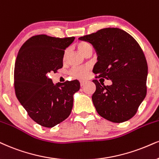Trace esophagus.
Instances as JSON below:
<instances>
[{"instance_id": "obj_1", "label": "esophagus", "mask_w": 159, "mask_h": 159, "mask_svg": "<svg viewBox=\"0 0 159 159\" xmlns=\"http://www.w3.org/2000/svg\"><path fill=\"white\" fill-rule=\"evenodd\" d=\"M80 86L82 87V86H83L86 83V81H83V80H81V81H80Z\"/></svg>"}]
</instances>
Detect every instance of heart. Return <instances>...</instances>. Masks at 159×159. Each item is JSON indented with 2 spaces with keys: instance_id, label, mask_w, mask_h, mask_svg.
I'll use <instances>...</instances> for the list:
<instances>
[{
  "instance_id": "b5f03b06",
  "label": "heart",
  "mask_w": 159,
  "mask_h": 159,
  "mask_svg": "<svg viewBox=\"0 0 159 159\" xmlns=\"http://www.w3.org/2000/svg\"><path fill=\"white\" fill-rule=\"evenodd\" d=\"M76 48H77L78 51L84 56L88 52H93V48H92L91 44H89L87 42H84V41H81V42L78 43L77 45H76ZM67 54L68 51L66 50L64 54V58H66L67 57ZM89 71L90 68L89 67H78L74 68V69L70 70V74L74 77L78 78V79H85V78L89 76Z\"/></svg>"
}]
</instances>
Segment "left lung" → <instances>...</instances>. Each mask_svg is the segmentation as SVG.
<instances>
[{
	"label": "left lung",
	"mask_w": 159,
	"mask_h": 159,
	"mask_svg": "<svg viewBox=\"0 0 159 159\" xmlns=\"http://www.w3.org/2000/svg\"><path fill=\"white\" fill-rule=\"evenodd\" d=\"M95 48L98 62L93 72L111 80V85L93 80L92 95L97 113L107 120L121 123L130 119L147 94L148 63L137 41L118 28H105L79 38Z\"/></svg>",
	"instance_id": "obj_1"
}]
</instances>
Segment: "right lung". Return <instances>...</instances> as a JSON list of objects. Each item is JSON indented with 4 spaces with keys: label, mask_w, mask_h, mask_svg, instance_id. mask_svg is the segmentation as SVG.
I'll return each mask as SVG.
<instances>
[{
    "label": "right lung",
    "mask_w": 159,
    "mask_h": 159,
    "mask_svg": "<svg viewBox=\"0 0 159 159\" xmlns=\"http://www.w3.org/2000/svg\"><path fill=\"white\" fill-rule=\"evenodd\" d=\"M74 37L59 38L46 34L27 40L17 54L14 71L16 97L29 116L41 126L53 127L69 116L78 80L54 85L48 77L62 68L65 49Z\"/></svg>",
    "instance_id": "1"
}]
</instances>
